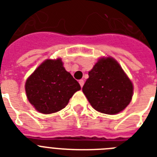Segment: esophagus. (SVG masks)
<instances>
[{
  "mask_svg": "<svg viewBox=\"0 0 157 157\" xmlns=\"http://www.w3.org/2000/svg\"><path fill=\"white\" fill-rule=\"evenodd\" d=\"M79 84H80V86H81V87L82 88V87H83V86H84V81H83V80H80V81H79Z\"/></svg>",
  "mask_w": 157,
  "mask_h": 157,
  "instance_id": "34e87169",
  "label": "esophagus"
}]
</instances>
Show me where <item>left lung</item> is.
Wrapping results in <instances>:
<instances>
[{"mask_svg": "<svg viewBox=\"0 0 157 157\" xmlns=\"http://www.w3.org/2000/svg\"><path fill=\"white\" fill-rule=\"evenodd\" d=\"M82 91L98 112L117 114L128 106L133 85L115 59H101L89 71Z\"/></svg>", "mask_w": 157, "mask_h": 157, "instance_id": "8db88e82", "label": "left lung"}]
</instances>
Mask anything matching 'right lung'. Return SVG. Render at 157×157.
Returning <instances> with one entry per match:
<instances>
[{"label": "right lung", "mask_w": 157, "mask_h": 157, "mask_svg": "<svg viewBox=\"0 0 157 157\" xmlns=\"http://www.w3.org/2000/svg\"><path fill=\"white\" fill-rule=\"evenodd\" d=\"M25 90L28 100L38 112L50 114L65 107L81 86L59 59L40 64L27 80Z\"/></svg>", "instance_id": "obj_1"}]
</instances>
